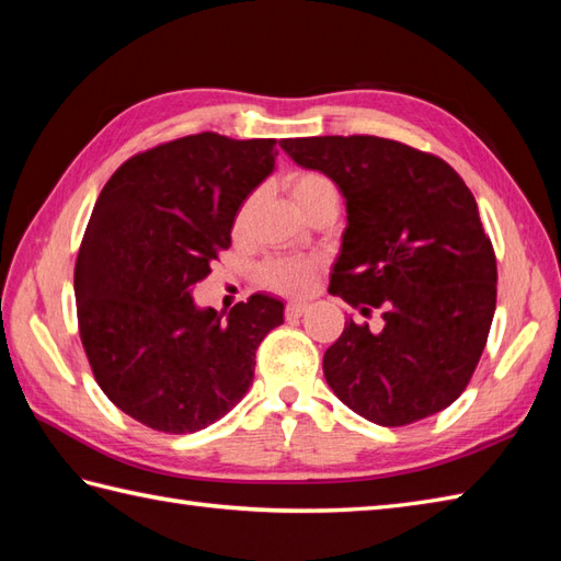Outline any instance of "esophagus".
<instances>
[{
  "mask_svg": "<svg viewBox=\"0 0 561 561\" xmlns=\"http://www.w3.org/2000/svg\"><path fill=\"white\" fill-rule=\"evenodd\" d=\"M287 318L291 320V318H301L304 313H306V304H287Z\"/></svg>",
  "mask_w": 561,
  "mask_h": 561,
  "instance_id": "obj_1",
  "label": "esophagus"
}]
</instances>
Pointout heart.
<instances>
[{
  "instance_id": "1",
  "label": "heart",
  "mask_w": 561,
  "mask_h": 561,
  "mask_svg": "<svg viewBox=\"0 0 561 561\" xmlns=\"http://www.w3.org/2000/svg\"><path fill=\"white\" fill-rule=\"evenodd\" d=\"M289 193L294 205L301 211H306L311 205H316L318 199L325 197H337V187L332 185L330 178L316 171H301L294 173L289 178ZM250 202H245L241 214H238V224H243L248 217ZM318 272V262L308 260V257H294V255H284V257H272L267 262H262L260 267V284L277 294L284 296H301L316 279Z\"/></svg>"
}]
</instances>
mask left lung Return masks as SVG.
Masks as SVG:
<instances>
[{
    "mask_svg": "<svg viewBox=\"0 0 561 561\" xmlns=\"http://www.w3.org/2000/svg\"><path fill=\"white\" fill-rule=\"evenodd\" d=\"M301 169L325 173L347 205L330 294L380 328L350 318L323 356L332 392L380 426L446 410L472 378L496 308V257L478 202L432 153L400 141L284 139Z\"/></svg>",
    "mask_w": 561,
    "mask_h": 561,
    "instance_id": "left-lung-1",
    "label": "left lung"
}]
</instances>
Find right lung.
<instances>
[{
	"label": "right lung",
	"mask_w": 561,
	"mask_h": 561,
	"mask_svg": "<svg viewBox=\"0 0 561 561\" xmlns=\"http://www.w3.org/2000/svg\"><path fill=\"white\" fill-rule=\"evenodd\" d=\"M274 157V139L190 135L125 161L91 211L75 267L81 344L115 408L157 432L193 434L231 412L284 323L270 294L226 316L193 299Z\"/></svg>",
	"instance_id": "right-lung-1"
}]
</instances>
